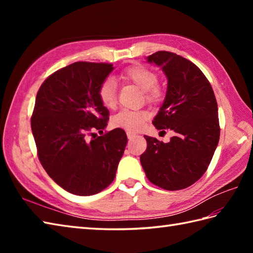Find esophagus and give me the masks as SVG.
<instances>
[{"mask_svg": "<svg viewBox=\"0 0 253 253\" xmlns=\"http://www.w3.org/2000/svg\"><path fill=\"white\" fill-rule=\"evenodd\" d=\"M136 135H135V133H133V132H130V131H127V138L128 139H129V140H130V139H132L133 137H135Z\"/></svg>", "mask_w": 253, "mask_h": 253, "instance_id": "34e87169", "label": "esophagus"}]
</instances>
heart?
<instances>
[{"label":"heart","mask_w":253,"mask_h":253,"mask_svg":"<svg viewBox=\"0 0 253 253\" xmlns=\"http://www.w3.org/2000/svg\"><path fill=\"white\" fill-rule=\"evenodd\" d=\"M120 78L124 82L133 84L143 91L144 99L151 104H158L163 100L164 91L157 84L158 75L142 65H132L124 69ZM99 99L107 109L114 107L117 101L116 84L111 79H106L99 88ZM149 118L147 111L123 110L112 117V125L124 129L136 131L143 126Z\"/></svg>","instance_id":"1"}]
</instances>
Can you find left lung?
Segmentation results:
<instances>
[{
  "mask_svg": "<svg viewBox=\"0 0 253 253\" xmlns=\"http://www.w3.org/2000/svg\"><path fill=\"white\" fill-rule=\"evenodd\" d=\"M147 60L162 68L168 78L164 102L152 123L157 129L175 133L168 143L144 136L148 147L140 162L155 186L171 191L185 189L206 173L217 147L215 95L204 74L187 58L159 51Z\"/></svg>",
  "mask_w": 253,
  "mask_h": 253,
  "instance_id": "1",
  "label": "left lung"
}]
</instances>
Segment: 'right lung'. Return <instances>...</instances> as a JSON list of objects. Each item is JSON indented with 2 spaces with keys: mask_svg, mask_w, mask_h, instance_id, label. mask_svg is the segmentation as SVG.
I'll use <instances>...</instances> for the list:
<instances>
[{
  "mask_svg": "<svg viewBox=\"0 0 253 253\" xmlns=\"http://www.w3.org/2000/svg\"><path fill=\"white\" fill-rule=\"evenodd\" d=\"M112 64L76 62L47 77L38 91L31 130L38 158L51 178L77 196H92L114 180L127 144L126 132L103 133L110 112L99 88Z\"/></svg>",
  "mask_w": 253,
  "mask_h": 253,
  "instance_id": "obj_1",
  "label": "right lung"
}]
</instances>
